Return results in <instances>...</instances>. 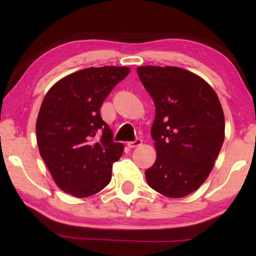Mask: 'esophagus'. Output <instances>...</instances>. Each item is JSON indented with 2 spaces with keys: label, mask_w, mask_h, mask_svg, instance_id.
Segmentation results:
<instances>
[{
  "label": "esophagus",
  "mask_w": 256,
  "mask_h": 256,
  "mask_svg": "<svg viewBox=\"0 0 256 256\" xmlns=\"http://www.w3.org/2000/svg\"><path fill=\"white\" fill-rule=\"evenodd\" d=\"M142 144V140L141 138H136V140L134 141H130V142H128V148H136V146H141Z\"/></svg>",
  "instance_id": "34e87169"
}]
</instances>
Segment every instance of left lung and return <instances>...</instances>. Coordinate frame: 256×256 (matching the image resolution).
<instances>
[{"mask_svg":"<svg viewBox=\"0 0 256 256\" xmlns=\"http://www.w3.org/2000/svg\"><path fill=\"white\" fill-rule=\"evenodd\" d=\"M138 74L154 99L151 136L157 158L146 170L150 188L183 198L204 183L224 138V118L214 90L176 66H140Z\"/></svg>","mask_w":256,"mask_h":256,"instance_id":"1","label":"left lung"}]
</instances>
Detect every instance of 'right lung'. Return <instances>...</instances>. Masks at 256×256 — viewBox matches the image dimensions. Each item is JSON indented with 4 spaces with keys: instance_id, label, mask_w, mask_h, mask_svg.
I'll return each instance as SVG.
<instances>
[{
    "instance_id": "1",
    "label": "right lung",
    "mask_w": 256,
    "mask_h": 256,
    "mask_svg": "<svg viewBox=\"0 0 256 256\" xmlns=\"http://www.w3.org/2000/svg\"><path fill=\"white\" fill-rule=\"evenodd\" d=\"M128 68H89L52 86L37 118V144L55 183L68 194L86 198L110 184L123 144L102 118V102Z\"/></svg>"
}]
</instances>
